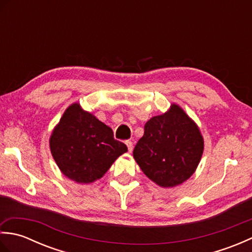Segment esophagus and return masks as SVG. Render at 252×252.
Returning a JSON list of instances; mask_svg holds the SVG:
<instances>
[{
  "instance_id": "34e87169",
  "label": "esophagus",
  "mask_w": 252,
  "mask_h": 252,
  "mask_svg": "<svg viewBox=\"0 0 252 252\" xmlns=\"http://www.w3.org/2000/svg\"><path fill=\"white\" fill-rule=\"evenodd\" d=\"M126 146H127V149H129V153H132V151H133V143L131 141H126Z\"/></svg>"
}]
</instances>
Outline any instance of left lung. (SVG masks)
<instances>
[{"mask_svg":"<svg viewBox=\"0 0 252 252\" xmlns=\"http://www.w3.org/2000/svg\"><path fill=\"white\" fill-rule=\"evenodd\" d=\"M205 142L196 122L178 104L151 118L133 151L149 180L163 189L189 180L199 164Z\"/></svg>","mask_w":252,"mask_h":252,"instance_id":"1","label":"left lung"}]
</instances>
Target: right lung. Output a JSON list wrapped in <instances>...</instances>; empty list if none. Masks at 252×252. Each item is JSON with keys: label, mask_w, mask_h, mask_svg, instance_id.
Wrapping results in <instances>:
<instances>
[{"label": "right lung", "mask_w": 252, "mask_h": 252, "mask_svg": "<svg viewBox=\"0 0 252 252\" xmlns=\"http://www.w3.org/2000/svg\"><path fill=\"white\" fill-rule=\"evenodd\" d=\"M50 149L62 173L79 184L99 180L127 147L114 138L108 126L73 103L50 136Z\"/></svg>", "instance_id": "add662e5"}]
</instances>
